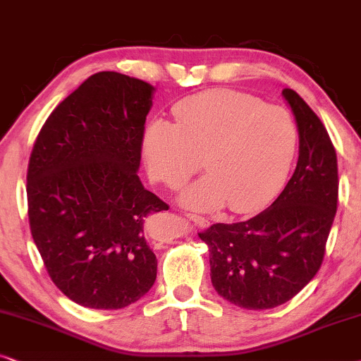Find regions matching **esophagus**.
<instances>
[{
  "instance_id": "1",
  "label": "esophagus",
  "mask_w": 361,
  "mask_h": 361,
  "mask_svg": "<svg viewBox=\"0 0 361 361\" xmlns=\"http://www.w3.org/2000/svg\"><path fill=\"white\" fill-rule=\"evenodd\" d=\"M185 216L191 221V223L198 224V226H201V228H204V226L209 224V221L203 218V216H198V214H193V213H185Z\"/></svg>"
}]
</instances>
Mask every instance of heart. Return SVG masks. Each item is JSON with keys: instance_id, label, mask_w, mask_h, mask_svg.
Returning <instances> with one entry per match:
<instances>
[{"instance_id": "heart-1", "label": "heart", "mask_w": 361, "mask_h": 361, "mask_svg": "<svg viewBox=\"0 0 361 361\" xmlns=\"http://www.w3.org/2000/svg\"><path fill=\"white\" fill-rule=\"evenodd\" d=\"M176 123L157 118L143 133L148 175L181 188L203 166L208 175L183 191L195 209L226 206L252 213L286 183L295 160L299 130L286 109L236 90H211L181 100Z\"/></svg>"}]
</instances>
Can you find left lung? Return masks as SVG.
Segmentation results:
<instances>
[{
    "instance_id": "8db88e82",
    "label": "left lung",
    "mask_w": 361,
    "mask_h": 361,
    "mask_svg": "<svg viewBox=\"0 0 361 361\" xmlns=\"http://www.w3.org/2000/svg\"><path fill=\"white\" fill-rule=\"evenodd\" d=\"M299 127V161L284 191L251 219L198 233L209 249L211 282L247 310L286 304L324 262L338 204L337 152L329 132L295 90H282Z\"/></svg>"
}]
</instances>
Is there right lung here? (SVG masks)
<instances>
[{"label":"right lung","instance_id":"obj_1","mask_svg":"<svg viewBox=\"0 0 361 361\" xmlns=\"http://www.w3.org/2000/svg\"><path fill=\"white\" fill-rule=\"evenodd\" d=\"M153 87L97 72L42 125L27 165V216L51 281L75 304L117 310L152 289L148 216L168 206L137 171Z\"/></svg>","mask_w":361,"mask_h":361}]
</instances>
